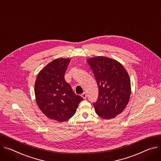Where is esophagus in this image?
<instances>
[{
	"instance_id": "34e87169",
	"label": "esophagus",
	"mask_w": 161,
	"mask_h": 161,
	"mask_svg": "<svg viewBox=\"0 0 161 161\" xmlns=\"http://www.w3.org/2000/svg\"><path fill=\"white\" fill-rule=\"evenodd\" d=\"M81 97H82L84 99H86V97H87V95H86V93H83L82 94H81Z\"/></svg>"
}]
</instances>
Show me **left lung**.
I'll list each match as a JSON object with an SVG mask.
<instances>
[{"label":"left lung","mask_w":161,"mask_h":161,"mask_svg":"<svg viewBox=\"0 0 161 161\" xmlns=\"http://www.w3.org/2000/svg\"><path fill=\"white\" fill-rule=\"evenodd\" d=\"M98 86V97L93 104L96 113L106 119L115 118L125 109L131 93L126 69L118 61L105 56L87 59Z\"/></svg>","instance_id":"obj_1"}]
</instances>
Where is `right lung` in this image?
Segmentation results:
<instances>
[{
    "label": "right lung",
    "mask_w": 161,
    "mask_h": 161,
    "mask_svg": "<svg viewBox=\"0 0 161 161\" xmlns=\"http://www.w3.org/2000/svg\"><path fill=\"white\" fill-rule=\"evenodd\" d=\"M70 62L69 58H58L38 73L34 84L36 101L48 118L63 122L72 117L83 98L75 95L64 80Z\"/></svg>",
    "instance_id": "obj_1"
}]
</instances>
